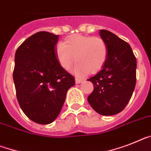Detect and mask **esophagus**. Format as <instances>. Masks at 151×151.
<instances>
[{
  "label": "esophagus",
  "instance_id": "esophagus-1",
  "mask_svg": "<svg viewBox=\"0 0 151 151\" xmlns=\"http://www.w3.org/2000/svg\"><path fill=\"white\" fill-rule=\"evenodd\" d=\"M75 82H76V83H83V80L79 79V78H76V79H75Z\"/></svg>",
  "mask_w": 151,
  "mask_h": 151
}]
</instances>
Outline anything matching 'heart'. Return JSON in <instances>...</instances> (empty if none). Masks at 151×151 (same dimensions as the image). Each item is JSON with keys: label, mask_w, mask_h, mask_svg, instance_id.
<instances>
[{"label": "heart", "mask_w": 151, "mask_h": 151, "mask_svg": "<svg viewBox=\"0 0 151 151\" xmlns=\"http://www.w3.org/2000/svg\"><path fill=\"white\" fill-rule=\"evenodd\" d=\"M55 54L60 65L66 70L71 67L75 57L78 64L72 71L76 75L83 76L89 71L94 73L102 68L107 60V47L100 37L75 34L57 45Z\"/></svg>", "instance_id": "obj_1"}]
</instances>
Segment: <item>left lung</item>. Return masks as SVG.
<instances>
[{
    "label": "left lung",
    "mask_w": 151,
    "mask_h": 151,
    "mask_svg": "<svg viewBox=\"0 0 151 151\" xmlns=\"http://www.w3.org/2000/svg\"><path fill=\"white\" fill-rule=\"evenodd\" d=\"M100 36L107 47L102 69L87 81L93 84L87 101L99 114L111 116L122 111L131 98L136 85L137 60L127 42L106 30Z\"/></svg>",
    "instance_id": "left-lung-1"
}]
</instances>
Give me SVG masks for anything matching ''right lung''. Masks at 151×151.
Masks as SVG:
<instances>
[{
  "label": "right lung",
  "mask_w": 151,
  "mask_h": 151,
  "mask_svg": "<svg viewBox=\"0 0 151 151\" xmlns=\"http://www.w3.org/2000/svg\"><path fill=\"white\" fill-rule=\"evenodd\" d=\"M59 35L40 31L25 40L15 53L13 78L21 110L40 124L58 117L74 78L55 54Z\"/></svg>",
  "instance_id": "right-lung-1"
}]
</instances>
